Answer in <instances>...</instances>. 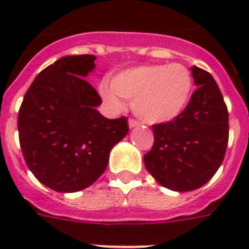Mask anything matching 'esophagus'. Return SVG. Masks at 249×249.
Masks as SVG:
<instances>
[{
    "mask_svg": "<svg viewBox=\"0 0 249 249\" xmlns=\"http://www.w3.org/2000/svg\"><path fill=\"white\" fill-rule=\"evenodd\" d=\"M139 124H140V123H139L138 121H135V119H130V121H128V127H130V128L138 127Z\"/></svg>",
    "mask_w": 249,
    "mask_h": 249,
    "instance_id": "obj_1",
    "label": "esophagus"
}]
</instances>
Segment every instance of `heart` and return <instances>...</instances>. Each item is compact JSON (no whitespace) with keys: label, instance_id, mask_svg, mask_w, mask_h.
<instances>
[{"label":"heart","instance_id":"heart-1","mask_svg":"<svg viewBox=\"0 0 249 249\" xmlns=\"http://www.w3.org/2000/svg\"><path fill=\"white\" fill-rule=\"evenodd\" d=\"M194 90L191 71L180 63L144 65L121 71L110 86L101 84L104 100L119 107V97L132 100V109L148 123H166L182 114Z\"/></svg>","mask_w":249,"mask_h":249}]
</instances>
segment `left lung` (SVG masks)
I'll return each mask as SVG.
<instances>
[{"mask_svg": "<svg viewBox=\"0 0 249 249\" xmlns=\"http://www.w3.org/2000/svg\"><path fill=\"white\" fill-rule=\"evenodd\" d=\"M197 89L182 114L153 126L155 142L144 165L162 187L177 192L194 191L213 178L229 142V111L209 72L191 67Z\"/></svg>", "mask_w": 249, "mask_h": 249, "instance_id": "left-lung-1", "label": "left lung"}]
</instances>
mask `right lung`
Returning a JSON list of instances; mask_svg holds the SVG:
<instances>
[{
  "label": "right lung",
  "mask_w": 249,
  "mask_h": 249,
  "mask_svg": "<svg viewBox=\"0 0 249 249\" xmlns=\"http://www.w3.org/2000/svg\"><path fill=\"white\" fill-rule=\"evenodd\" d=\"M96 57L66 55L35 78L18 114L19 142L28 169L57 192L93 184L111 148L128 132L127 118H105L101 97L86 78Z\"/></svg>",
  "instance_id": "1"
}]
</instances>
